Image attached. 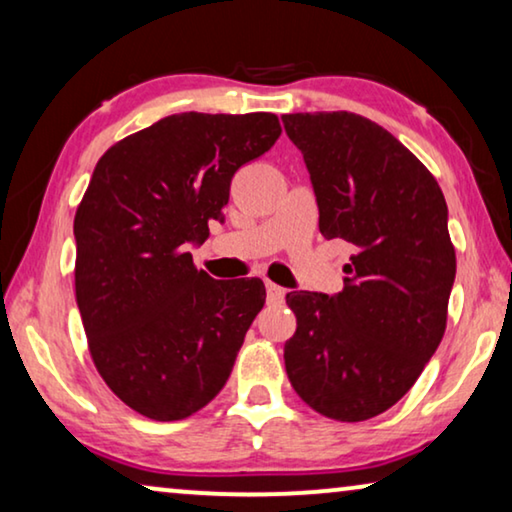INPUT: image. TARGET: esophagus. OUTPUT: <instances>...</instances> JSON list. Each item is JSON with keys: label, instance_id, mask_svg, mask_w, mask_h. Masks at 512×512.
<instances>
[{"label": "esophagus", "instance_id": "obj_1", "mask_svg": "<svg viewBox=\"0 0 512 512\" xmlns=\"http://www.w3.org/2000/svg\"><path fill=\"white\" fill-rule=\"evenodd\" d=\"M285 299V290L276 283H271V280H266V301L269 304H283Z\"/></svg>", "mask_w": 512, "mask_h": 512}]
</instances>
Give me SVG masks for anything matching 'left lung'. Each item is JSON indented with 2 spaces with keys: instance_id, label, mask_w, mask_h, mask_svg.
Here are the masks:
<instances>
[{
  "instance_id": "8db88e82",
  "label": "left lung",
  "mask_w": 512,
  "mask_h": 512,
  "mask_svg": "<svg viewBox=\"0 0 512 512\" xmlns=\"http://www.w3.org/2000/svg\"><path fill=\"white\" fill-rule=\"evenodd\" d=\"M325 239L357 253L338 294L290 292L297 331L285 343L294 392L320 415L362 422L392 408L445 334L457 259L448 206L429 169L357 113H287Z\"/></svg>"
}]
</instances>
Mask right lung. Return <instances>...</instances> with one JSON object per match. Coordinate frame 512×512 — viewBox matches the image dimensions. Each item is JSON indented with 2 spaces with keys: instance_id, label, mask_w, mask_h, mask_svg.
<instances>
[{
  "instance_id": "add662e5",
  "label": "right lung",
  "mask_w": 512,
  "mask_h": 512,
  "mask_svg": "<svg viewBox=\"0 0 512 512\" xmlns=\"http://www.w3.org/2000/svg\"><path fill=\"white\" fill-rule=\"evenodd\" d=\"M278 136L273 113L167 115L92 171L74 218L76 304L99 376L150 420L215 399L262 311V280H215L187 246L206 241L236 171Z\"/></svg>"
}]
</instances>
